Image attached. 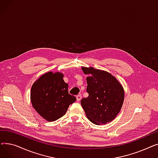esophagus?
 I'll list each match as a JSON object with an SVG mask.
<instances>
[{"mask_svg":"<svg viewBox=\"0 0 158 158\" xmlns=\"http://www.w3.org/2000/svg\"><path fill=\"white\" fill-rule=\"evenodd\" d=\"M76 98H77V101L78 102H79V101L81 100V98H82V96H81V95H77V97H76Z\"/></svg>","mask_w":158,"mask_h":158,"instance_id":"obj_1","label":"esophagus"}]
</instances>
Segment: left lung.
<instances>
[{
    "label": "left lung",
    "mask_w": 158,
    "mask_h": 158,
    "mask_svg": "<svg viewBox=\"0 0 158 158\" xmlns=\"http://www.w3.org/2000/svg\"><path fill=\"white\" fill-rule=\"evenodd\" d=\"M86 77L88 97L81 104L87 118L97 125L112 121L120 112L124 100L122 86L113 76L93 67H82Z\"/></svg>",
    "instance_id": "1"
}]
</instances>
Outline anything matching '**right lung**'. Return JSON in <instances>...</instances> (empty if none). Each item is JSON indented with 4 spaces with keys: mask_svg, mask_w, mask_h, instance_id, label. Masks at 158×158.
<instances>
[{
    "mask_svg": "<svg viewBox=\"0 0 158 158\" xmlns=\"http://www.w3.org/2000/svg\"><path fill=\"white\" fill-rule=\"evenodd\" d=\"M60 72H47L32 85L31 101L35 110L48 122L62 117L76 98L69 94V85Z\"/></svg>",
    "mask_w": 158,
    "mask_h": 158,
    "instance_id": "add662e5",
    "label": "right lung"
}]
</instances>
